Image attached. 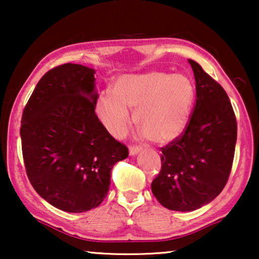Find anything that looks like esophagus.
<instances>
[{"instance_id":"1","label":"esophagus","mask_w":259,"mask_h":259,"mask_svg":"<svg viewBox=\"0 0 259 259\" xmlns=\"http://www.w3.org/2000/svg\"><path fill=\"white\" fill-rule=\"evenodd\" d=\"M140 151H141V147H139V146H131L130 147V154L131 155H136L137 153H139Z\"/></svg>"}]
</instances>
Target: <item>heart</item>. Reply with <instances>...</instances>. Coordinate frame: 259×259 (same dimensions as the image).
Returning a JSON list of instances; mask_svg holds the SVG:
<instances>
[{
	"mask_svg": "<svg viewBox=\"0 0 259 259\" xmlns=\"http://www.w3.org/2000/svg\"><path fill=\"white\" fill-rule=\"evenodd\" d=\"M194 94L193 82L184 74L147 72L127 74L115 81L111 92H101L95 102L97 114L115 138L128 132L134 120L151 141L168 144L182 136L189 122Z\"/></svg>",
	"mask_w": 259,
	"mask_h": 259,
	"instance_id": "1",
	"label": "heart"
}]
</instances>
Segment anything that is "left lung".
<instances>
[{
  "instance_id": "obj_1",
  "label": "left lung",
  "mask_w": 259,
  "mask_h": 259,
  "mask_svg": "<svg viewBox=\"0 0 259 259\" xmlns=\"http://www.w3.org/2000/svg\"><path fill=\"white\" fill-rule=\"evenodd\" d=\"M196 79V105L182 136L161 148V169L152 193L173 211H193L222 192L232 168L237 121L221 84L189 60Z\"/></svg>"
}]
</instances>
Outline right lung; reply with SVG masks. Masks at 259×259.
<instances>
[{"label": "right lung", "mask_w": 259, "mask_h": 259, "mask_svg": "<svg viewBox=\"0 0 259 259\" xmlns=\"http://www.w3.org/2000/svg\"><path fill=\"white\" fill-rule=\"evenodd\" d=\"M94 69L65 63L38 81L21 120L22 154L34 190L59 210L86 212L107 196L115 162L128 157L95 114Z\"/></svg>", "instance_id": "add662e5"}]
</instances>
